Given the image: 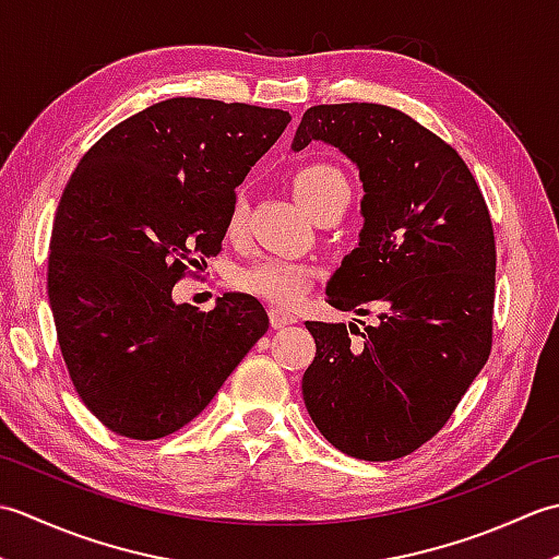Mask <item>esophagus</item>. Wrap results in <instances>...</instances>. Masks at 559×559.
I'll return each mask as SVG.
<instances>
[{"mask_svg":"<svg viewBox=\"0 0 559 559\" xmlns=\"http://www.w3.org/2000/svg\"><path fill=\"white\" fill-rule=\"evenodd\" d=\"M269 319H271V326L273 329H283V326H290V324L298 322V317L286 312V310H278V307H271Z\"/></svg>","mask_w":559,"mask_h":559,"instance_id":"esophagus-1","label":"esophagus"}]
</instances>
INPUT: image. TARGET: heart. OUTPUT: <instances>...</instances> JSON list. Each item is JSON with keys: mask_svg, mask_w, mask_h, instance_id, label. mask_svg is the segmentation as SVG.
<instances>
[{"mask_svg": "<svg viewBox=\"0 0 559 559\" xmlns=\"http://www.w3.org/2000/svg\"><path fill=\"white\" fill-rule=\"evenodd\" d=\"M293 194L298 197L300 204L312 213L322 209L326 201L334 199L343 189H348L346 177L331 163H307L298 168L290 177ZM245 206L242 201H237L230 211L228 218V233L235 235L245 225ZM314 271L307 264H298V261L288 259H261L257 264L242 266L235 273V286L252 293L257 298H264L273 305H295L300 302L307 290L312 288Z\"/></svg>", "mask_w": 559, "mask_h": 559, "instance_id": "b5f03b06", "label": "heart"}]
</instances>
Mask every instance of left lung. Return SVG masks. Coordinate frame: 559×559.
Wrapping results in <instances>:
<instances>
[{"instance_id": "8db88e82", "label": "left lung", "mask_w": 559, "mask_h": 559, "mask_svg": "<svg viewBox=\"0 0 559 559\" xmlns=\"http://www.w3.org/2000/svg\"><path fill=\"white\" fill-rule=\"evenodd\" d=\"M336 146L360 170V242L331 276L329 305L367 314L307 322L317 355L302 374L307 413L338 451L394 461L432 439L492 348L495 233L468 165L406 112L377 103L314 105L293 151Z\"/></svg>"}]
</instances>
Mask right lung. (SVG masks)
I'll use <instances>...</instances> for the list:
<instances>
[{"label":"right lung","instance_id":"obj_1","mask_svg":"<svg viewBox=\"0 0 559 559\" xmlns=\"http://www.w3.org/2000/svg\"><path fill=\"white\" fill-rule=\"evenodd\" d=\"M288 122L286 110L170 98L112 127L71 173L47 295L71 382L108 430L144 442L180 430L266 334L252 295L199 312L175 305L173 286L221 252L235 187Z\"/></svg>","mask_w":559,"mask_h":559}]
</instances>
